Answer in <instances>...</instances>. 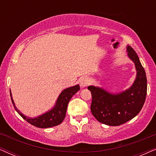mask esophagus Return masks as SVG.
I'll return each instance as SVG.
<instances>
[{
  "label": "esophagus",
  "instance_id": "esophagus-1",
  "mask_svg": "<svg viewBox=\"0 0 156 156\" xmlns=\"http://www.w3.org/2000/svg\"><path fill=\"white\" fill-rule=\"evenodd\" d=\"M89 83V80L88 78L87 77H83L80 80V85L82 87H85L88 85Z\"/></svg>",
  "mask_w": 156,
  "mask_h": 156
}]
</instances>
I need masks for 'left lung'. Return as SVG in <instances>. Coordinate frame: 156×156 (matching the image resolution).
<instances>
[{
	"mask_svg": "<svg viewBox=\"0 0 156 156\" xmlns=\"http://www.w3.org/2000/svg\"><path fill=\"white\" fill-rule=\"evenodd\" d=\"M127 51L137 70V76L131 88L118 94H112L98 87H87L92 97L91 112L95 119L104 124L119 126L125 123L140 112L146 101V72L135 50L128 46Z\"/></svg>",
	"mask_w": 156,
	"mask_h": 156,
	"instance_id": "obj_1",
	"label": "left lung"
}]
</instances>
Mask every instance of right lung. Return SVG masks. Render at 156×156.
<instances>
[{"mask_svg": "<svg viewBox=\"0 0 156 156\" xmlns=\"http://www.w3.org/2000/svg\"><path fill=\"white\" fill-rule=\"evenodd\" d=\"M80 86L76 85V86L69 87L64 90L62 92L59 96L58 99H57L56 105L52 110L48 113L37 117V118H28L25 116L23 114L19 112V110L17 109V108L15 106L14 101L12 99L11 92L10 91V97H11L12 103L13 104V106L16 112L20 115L23 119H24L25 121H27L30 124L35 126L36 127L42 128V129H45V128L53 127L55 126H57L62 122L64 119H65L66 112H67V108L68 103L69 100L71 99L72 96L75 94L77 91L80 90Z\"/></svg>", "mask_w": 156, "mask_h": 156, "instance_id": "obj_1", "label": "right lung"}]
</instances>
